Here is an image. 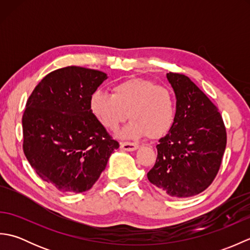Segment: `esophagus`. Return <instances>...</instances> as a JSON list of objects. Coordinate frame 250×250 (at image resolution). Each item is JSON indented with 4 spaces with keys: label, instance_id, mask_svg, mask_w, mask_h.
<instances>
[{
    "label": "esophagus",
    "instance_id": "esophagus-1",
    "mask_svg": "<svg viewBox=\"0 0 250 250\" xmlns=\"http://www.w3.org/2000/svg\"><path fill=\"white\" fill-rule=\"evenodd\" d=\"M120 148H122V149L126 150V151H133L139 148V145L135 144V143H131V142H121Z\"/></svg>",
    "mask_w": 250,
    "mask_h": 250
}]
</instances>
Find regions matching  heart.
Returning <instances> with one entry per match:
<instances>
[{
	"mask_svg": "<svg viewBox=\"0 0 250 250\" xmlns=\"http://www.w3.org/2000/svg\"><path fill=\"white\" fill-rule=\"evenodd\" d=\"M89 109L99 124L116 131L132 119L120 135L137 139L147 135L158 140L172 129L176 116V99L171 89L144 78H130L116 83L111 94L94 90L89 97Z\"/></svg>",
	"mask_w": 250,
	"mask_h": 250,
	"instance_id": "1",
	"label": "heart"
}]
</instances>
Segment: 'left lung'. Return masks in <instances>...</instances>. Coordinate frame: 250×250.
Here are the masks:
<instances>
[{"mask_svg": "<svg viewBox=\"0 0 250 250\" xmlns=\"http://www.w3.org/2000/svg\"><path fill=\"white\" fill-rule=\"evenodd\" d=\"M176 95V116L168 133L159 140L157 160L148 180L173 198L201 193L214 182L227 145L218 107L190 78L167 74Z\"/></svg>", "mask_w": 250, "mask_h": 250, "instance_id": "left-lung-1", "label": "left lung"}]
</instances>
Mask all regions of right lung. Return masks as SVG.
Wrapping results in <instances>:
<instances>
[{
  "label": "right lung",
  "instance_id": "right-lung-1",
  "mask_svg": "<svg viewBox=\"0 0 250 250\" xmlns=\"http://www.w3.org/2000/svg\"><path fill=\"white\" fill-rule=\"evenodd\" d=\"M106 78L91 68H58L42 79L26 101L24 156L40 178L61 192L89 190L119 147L89 109L90 94Z\"/></svg>",
  "mask_w": 250,
  "mask_h": 250
}]
</instances>
